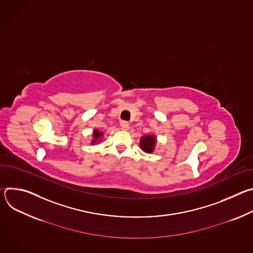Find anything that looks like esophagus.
Returning a JSON list of instances; mask_svg holds the SVG:
<instances>
[{
  "mask_svg": "<svg viewBox=\"0 0 253 253\" xmlns=\"http://www.w3.org/2000/svg\"><path fill=\"white\" fill-rule=\"evenodd\" d=\"M120 126H121V128L123 129V130H128L129 129V123L127 122V121H121L120 122Z\"/></svg>",
  "mask_w": 253,
  "mask_h": 253,
  "instance_id": "esophagus-1",
  "label": "esophagus"
}]
</instances>
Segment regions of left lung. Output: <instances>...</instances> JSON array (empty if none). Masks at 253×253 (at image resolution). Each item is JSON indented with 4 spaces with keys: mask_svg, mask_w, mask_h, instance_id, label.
<instances>
[{
    "mask_svg": "<svg viewBox=\"0 0 253 253\" xmlns=\"http://www.w3.org/2000/svg\"><path fill=\"white\" fill-rule=\"evenodd\" d=\"M155 144H156V138L153 135H146L142 137L140 140V147L144 152L146 153L153 152Z\"/></svg>",
    "mask_w": 253,
    "mask_h": 253,
    "instance_id": "8db88e82",
    "label": "left lung"
}]
</instances>
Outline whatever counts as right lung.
<instances>
[{
	"instance_id": "right-lung-1",
	"label": "right lung",
	"mask_w": 253,
	"mask_h": 253,
	"mask_svg": "<svg viewBox=\"0 0 253 253\" xmlns=\"http://www.w3.org/2000/svg\"><path fill=\"white\" fill-rule=\"evenodd\" d=\"M102 136H103V133L95 129V130H94V132H93V137H94V140H93L92 144H95V143L97 142V140H98L99 138H101Z\"/></svg>"
}]
</instances>
